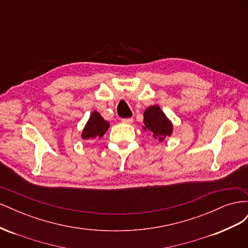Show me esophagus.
Returning a JSON list of instances; mask_svg holds the SVG:
<instances>
[{
  "label": "esophagus",
  "instance_id": "34e87169",
  "mask_svg": "<svg viewBox=\"0 0 248 248\" xmlns=\"http://www.w3.org/2000/svg\"><path fill=\"white\" fill-rule=\"evenodd\" d=\"M122 122L125 124H132L133 119L132 118H125V119H122Z\"/></svg>",
  "mask_w": 248,
  "mask_h": 248
}]
</instances>
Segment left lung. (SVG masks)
Here are the masks:
<instances>
[{
    "label": "left lung",
    "instance_id": "left-lung-1",
    "mask_svg": "<svg viewBox=\"0 0 248 248\" xmlns=\"http://www.w3.org/2000/svg\"><path fill=\"white\" fill-rule=\"evenodd\" d=\"M144 126L142 129L151 131L152 137L162 141L170 137L172 133V124L158 106L149 107L144 112Z\"/></svg>",
    "mask_w": 248,
    "mask_h": 248
}]
</instances>
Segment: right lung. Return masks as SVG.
Instances as JSON below:
<instances>
[{
    "instance_id": "right-lung-1",
    "label": "right lung",
    "mask_w": 248,
    "mask_h": 248,
    "mask_svg": "<svg viewBox=\"0 0 248 248\" xmlns=\"http://www.w3.org/2000/svg\"><path fill=\"white\" fill-rule=\"evenodd\" d=\"M109 128V123L104 120L98 111L94 110L90 116L81 132L82 140H94L102 138Z\"/></svg>"
}]
</instances>
